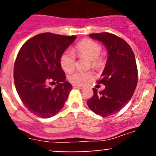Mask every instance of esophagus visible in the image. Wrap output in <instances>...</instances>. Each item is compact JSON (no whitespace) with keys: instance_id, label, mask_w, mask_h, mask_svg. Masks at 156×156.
<instances>
[{"instance_id":"esophagus-1","label":"esophagus","mask_w":156,"mask_h":156,"mask_svg":"<svg viewBox=\"0 0 156 156\" xmlns=\"http://www.w3.org/2000/svg\"><path fill=\"white\" fill-rule=\"evenodd\" d=\"M73 87L78 88V89H83V88H84V87H82V86H79V85H73Z\"/></svg>"}]
</instances>
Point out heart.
Instances as JSON below:
<instances>
[{"label":"heart","mask_w":156,"mask_h":156,"mask_svg":"<svg viewBox=\"0 0 156 156\" xmlns=\"http://www.w3.org/2000/svg\"><path fill=\"white\" fill-rule=\"evenodd\" d=\"M102 52V47L100 44L90 39H84L75 47V53L79 57H85L90 60L91 66L94 68L100 69L103 66V58L100 56ZM62 68L66 72H72L75 67V57L69 50H66L62 53L59 59ZM94 78L92 71L86 72H71L68 76L69 81L75 85L83 86L88 84Z\"/></svg>","instance_id":"obj_1"}]
</instances>
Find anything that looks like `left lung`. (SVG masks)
Returning a JSON list of instances; mask_svg holds the SVG:
<instances>
[{"label": "left lung", "mask_w": 156, "mask_h": 156, "mask_svg": "<svg viewBox=\"0 0 156 156\" xmlns=\"http://www.w3.org/2000/svg\"><path fill=\"white\" fill-rule=\"evenodd\" d=\"M90 37L104 44L108 56L102 78L97 81L106 87L100 92L93 88L94 95L87 104L94 113L106 117L120 111L131 99L138 80L136 59L130 45L115 34L94 33Z\"/></svg>", "instance_id": "1"}]
</instances>
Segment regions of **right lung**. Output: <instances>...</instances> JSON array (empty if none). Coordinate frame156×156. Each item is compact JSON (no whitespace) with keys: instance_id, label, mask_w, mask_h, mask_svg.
<instances>
[{"instance_id":"right-lung-1","label":"right lung","mask_w":156,"mask_h":156,"mask_svg":"<svg viewBox=\"0 0 156 156\" xmlns=\"http://www.w3.org/2000/svg\"><path fill=\"white\" fill-rule=\"evenodd\" d=\"M76 36L45 32L22 46L14 63V84L20 100L29 111L48 119L63 107L72 85L66 81L59 59ZM58 84L54 88L48 83Z\"/></svg>"}]
</instances>
